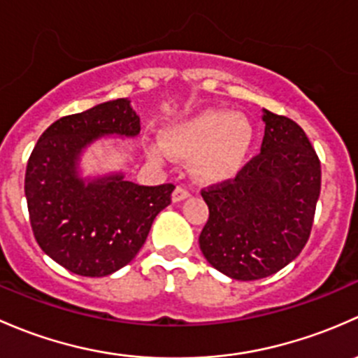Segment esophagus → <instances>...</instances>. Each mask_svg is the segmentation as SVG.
<instances>
[{"label":"esophagus","instance_id":"obj_1","mask_svg":"<svg viewBox=\"0 0 358 358\" xmlns=\"http://www.w3.org/2000/svg\"><path fill=\"white\" fill-rule=\"evenodd\" d=\"M187 196H189V191L184 186H178L174 189V193H172V201H174V203H179V201L186 200Z\"/></svg>","mask_w":358,"mask_h":358}]
</instances>
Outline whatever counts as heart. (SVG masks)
Instances as JSON below:
<instances>
[{"label": "heart", "mask_w": 358, "mask_h": 358, "mask_svg": "<svg viewBox=\"0 0 358 358\" xmlns=\"http://www.w3.org/2000/svg\"><path fill=\"white\" fill-rule=\"evenodd\" d=\"M164 143L148 146L153 162L164 165L191 158V174L206 184L233 179L243 169L253 145V127L248 119L229 110H203L162 132Z\"/></svg>", "instance_id": "obj_1"}]
</instances>
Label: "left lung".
<instances>
[{
    "label": "left lung",
    "instance_id": "obj_1",
    "mask_svg": "<svg viewBox=\"0 0 358 358\" xmlns=\"http://www.w3.org/2000/svg\"><path fill=\"white\" fill-rule=\"evenodd\" d=\"M262 112L260 155L234 180L201 191L208 220L200 250L213 268L236 281L267 278L300 255L320 194V162L303 129Z\"/></svg>",
    "mask_w": 358,
    "mask_h": 358
}]
</instances>
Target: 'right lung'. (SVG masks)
<instances>
[{
  "mask_svg": "<svg viewBox=\"0 0 358 358\" xmlns=\"http://www.w3.org/2000/svg\"><path fill=\"white\" fill-rule=\"evenodd\" d=\"M139 115L131 99L99 103L51 124L25 171L31 226L50 259L73 274L105 278L138 255L174 184L139 186L124 172L84 176L83 157L101 138L132 139Z\"/></svg>",
  "mask_w": 358,
  "mask_h": 358,
  "instance_id": "1",
  "label": "right lung"
}]
</instances>
